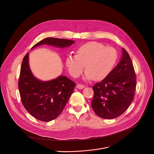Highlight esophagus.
<instances>
[{
    "mask_svg": "<svg viewBox=\"0 0 154 154\" xmlns=\"http://www.w3.org/2000/svg\"><path fill=\"white\" fill-rule=\"evenodd\" d=\"M76 87L78 88V89H83V88L85 87V86L83 85H82V84H78Z\"/></svg>",
    "mask_w": 154,
    "mask_h": 154,
    "instance_id": "esophagus-1",
    "label": "esophagus"
}]
</instances>
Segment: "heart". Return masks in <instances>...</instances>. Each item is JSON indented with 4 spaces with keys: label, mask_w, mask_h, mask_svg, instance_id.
<instances>
[{
    "label": "heart",
    "mask_w": 154,
    "mask_h": 154,
    "mask_svg": "<svg viewBox=\"0 0 154 154\" xmlns=\"http://www.w3.org/2000/svg\"><path fill=\"white\" fill-rule=\"evenodd\" d=\"M118 59L116 50L105 47L97 42H88L81 45L76 50V55L68 54L66 66L71 75L80 76L83 69H87L83 78L96 81L103 80L112 71Z\"/></svg>",
    "instance_id": "obj_1"
}]
</instances>
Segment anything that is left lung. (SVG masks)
I'll return each instance as SVG.
<instances>
[{
    "label": "left lung",
    "mask_w": 154,
    "mask_h": 154,
    "mask_svg": "<svg viewBox=\"0 0 154 154\" xmlns=\"http://www.w3.org/2000/svg\"><path fill=\"white\" fill-rule=\"evenodd\" d=\"M136 77L128 53L122 48L118 64L101 82L93 86L92 107L99 117L114 119L128 108L134 96Z\"/></svg>",
    "instance_id": "8db88e82"
}]
</instances>
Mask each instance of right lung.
I'll use <instances>...</instances> for the list:
<instances>
[{
  "label": "right lung",
  "mask_w": 154,
  "mask_h": 154,
  "mask_svg": "<svg viewBox=\"0 0 154 154\" xmlns=\"http://www.w3.org/2000/svg\"><path fill=\"white\" fill-rule=\"evenodd\" d=\"M74 43V40L46 38L31 49L42 45L63 49ZM75 86V83L66 76L60 75L49 81L38 80L31 71L29 53L23 59L18 80L20 98L24 108L36 119L48 122L57 118L66 105Z\"/></svg>",
  "instance_id": "obj_1"
}]
</instances>
